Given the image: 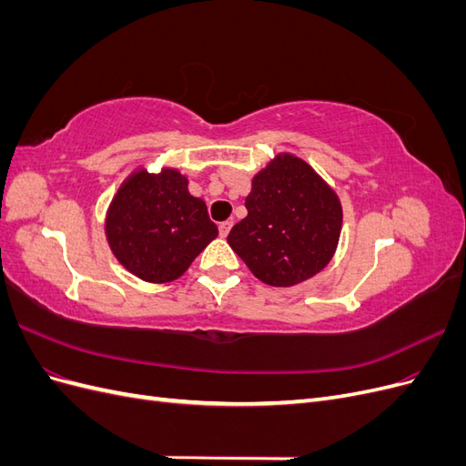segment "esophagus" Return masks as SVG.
<instances>
[{"label": "esophagus", "mask_w": 466, "mask_h": 466, "mask_svg": "<svg viewBox=\"0 0 466 466\" xmlns=\"http://www.w3.org/2000/svg\"><path fill=\"white\" fill-rule=\"evenodd\" d=\"M231 228H233V221H223V223H219V235H221V237H228L229 231H231Z\"/></svg>", "instance_id": "esophagus-1"}]
</instances>
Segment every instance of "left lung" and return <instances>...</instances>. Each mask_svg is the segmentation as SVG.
<instances>
[{
    "instance_id": "1",
    "label": "left lung",
    "mask_w": 466,
    "mask_h": 466,
    "mask_svg": "<svg viewBox=\"0 0 466 466\" xmlns=\"http://www.w3.org/2000/svg\"><path fill=\"white\" fill-rule=\"evenodd\" d=\"M245 206L248 214L231 229L228 243L264 284H301L332 260L342 204L298 155L278 153L258 171Z\"/></svg>"
}]
</instances>
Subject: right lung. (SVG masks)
<instances>
[{
  "instance_id": "obj_1",
  "label": "right lung",
  "mask_w": 466,
  "mask_h": 466,
  "mask_svg": "<svg viewBox=\"0 0 466 466\" xmlns=\"http://www.w3.org/2000/svg\"><path fill=\"white\" fill-rule=\"evenodd\" d=\"M112 255L149 284H167L188 270L194 258L218 237L202 198L188 192V178L163 167H139L112 198L105 219Z\"/></svg>"
}]
</instances>
